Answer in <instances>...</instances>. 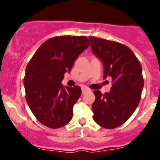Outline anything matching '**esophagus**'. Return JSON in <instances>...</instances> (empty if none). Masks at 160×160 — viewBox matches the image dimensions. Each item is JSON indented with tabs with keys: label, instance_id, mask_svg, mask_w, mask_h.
I'll return each mask as SVG.
<instances>
[{
	"label": "esophagus",
	"instance_id": "esophagus-1",
	"mask_svg": "<svg viewBox=\"0 0 160 160\" xmlns=\"http://www.w3.org/2000/svg\"><path fill=\"white\" fill-rule=\"evenodd\" d=\"M87 91H89V89H87L86 87H84V86L83 87H82V94H84V93Z\"/></svg>",
	"mask_w": 160,
	"mask_h": 160
}]
</instances>
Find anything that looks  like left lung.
I'll use <instances>...</instances> for the list:
<instances>
[{"label": "left lung", "mask_w": 160, "mask_h": 160, "mask_svg": "<svg viewBox=\"0 0 160 160\" xmlns=\"http://www.w3.org/2000/svg\"><path fill=\"white\" fill-rule=\"evenodd\" d=\"M91 49L103 64V78L112 79L109 92L95 90L93 120L105 128L123 124L132 115L144 87L141 63L128 47L117 42L89 37Z\"/></svg>", "instance_id": "obj_1"}]
</instances>
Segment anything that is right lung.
Wrapping results in <instances>:
<instances>
[{"instance_id": "add662e5", "label": "right lung", "mask_w": 160, "mask_h": 160, "mask_svg": "<svg viewBox=\"0 0 160 160\" xmlns=\"http://www.w3.org/2000/svg\"><path fill=\"white\" fill-rule=\"evenodd\" d=\"M89 46L85 36L50 38L28 64L24 78L27 103L38 120L47 127L61 128L72 119L73 108L81 95V88L65 86L62 81Z\"/></svg>"}]
</instances>
